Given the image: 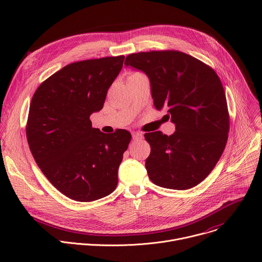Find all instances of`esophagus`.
I'll use <instances>...</instances> for the list:
<instances>
[{
    "mask_svg": "<svg viewBox=\"0 0 262 262\" xmlns=\"http://www.w3.org/2000/svg\"><path fill=\"white\" fill-rule=\"evenodd\" d=\"M132 135H133V139H134L135 141H138V140H141V139H143V134H142V133H139V132H134Z\"/></svg>",
    "mask_w": 262,
    "mask_h": 262,
    "instance_id": "esophagus-1",
    "label": "esophagus"
}]
</instances>
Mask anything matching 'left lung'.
<instances>
[{
  "label": "left lung",
  "instance_id": "left-lung-1",
  "mask_svg": "<svg viewBox=\"0 0 262 262\" xmlns=\"http://www.w3.org/2000/svg\"><path fill=\"white\" fill-rule=\"evenodd\" d=\"M124 64L149 78L156 108H165L175 124L171 136L144 135L151 148L145 163L149 178L172 190L199 184L219 162L228 139L227 100L217 74L178 51L130 54Z\"/></svg>",
  "mask_w": 262,
  "mask_h": 262
}]
</instances>
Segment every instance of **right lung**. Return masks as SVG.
Wrapping results in <instances>:
<instances>
[{
  "label": "right lung",
  "instance_id": "add662e5",
  "mask_svg": "<svg viewBox=\"0 0 262 262\" xmlns=\"http://www.w3.org/2000/svg\"><path fill=\"white\" fill-rule=\"evenodd\" d=\"M124 56L66 65L40 84L30 103L27 139L33 158L66 197L91 202L113 192L132 139L118 129L93 128L90 115L102 108Z\"/></svg>",
  "mask_w": 262,
  "mask_h": 262
}]
</instances>
